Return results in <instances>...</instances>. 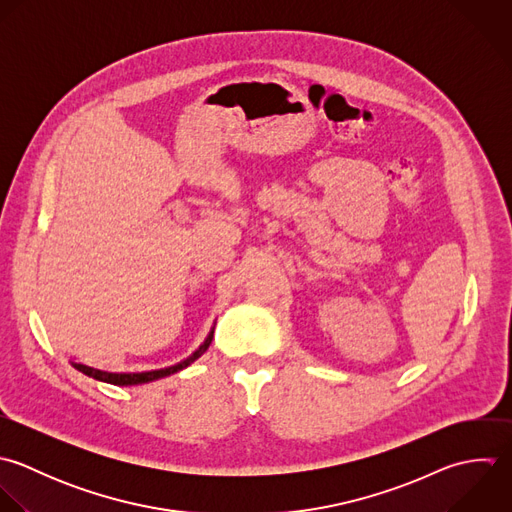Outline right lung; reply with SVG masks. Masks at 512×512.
Returning <instances> with one entry per match:
<instances>
[{
  "instance_id": "add662e5",
  "label": "right lung",
  "mask_w": 512,
  "mask_h": 512,
  "mask_svg": "<svg viewBox=\"0 0 512 512\" xmlns=\"http://www.w3.org/2000/svg\"><path fill=\"white\" fill-rule=\"evenodd\" d=\"M213 331L215 327L209 331L207 339L199 345V349L189 355L187 359H183L181 363L177 365H171V367H165V369H157V371H145V373H107V371H99V369H93V367H87V365H81V363H71L77 371H81L83 375L95 379V381H103V383H109V385H117V387H129V385H141V383H151V381H157V379H163V377H169L177 371H183L185 367H189L193 361H197L211 345L213 341Z\"/></svg>"
}]
</instances>
